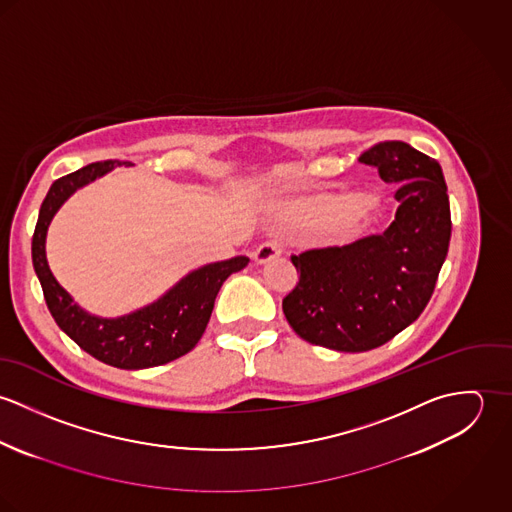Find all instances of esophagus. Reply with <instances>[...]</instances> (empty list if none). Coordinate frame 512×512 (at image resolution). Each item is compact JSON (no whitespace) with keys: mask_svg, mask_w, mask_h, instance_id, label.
<instances>
[{"mask_svg":"<svg viewBox=\"0 0 512 512\" xmlns=\"http://www.w3.org/2000/svg\"><path fill=\"white\" fill-rule=\"evenodd\" d=\"M282 256V246L274 240H268V242H262L254 252H252V258L258 262V264H268L272 262L274 258Z\"/></svg>","mask_w":512,"mask_h":512,"instance_id":"esophagus-1","label":"esophagus"}]
</instances>
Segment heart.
Returning <instances> with one entry per match:
<instances>
[{"label":"heart","mask_w":512,"mask_h":512,"mask_svg":"<svg viewBox=\"0 0 512 512\" xmlns=\"http://www.w3.org/2000/svg\"><path fill=\"white\" fill-rule=\"evenodd\" d=\"M297 219L309 220L315 224H333L355 215H363L372 209L370 197H357L351 193L337 195H319L313 199H303L290 205Z\"/></svg>","instance_id":"b5f03b06"}]
</instances>
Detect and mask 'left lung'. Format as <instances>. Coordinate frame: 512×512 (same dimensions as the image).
<instances>
[{"instance_id":"8db88e82","label":"left lung","mask_w":512,"mask_h":512,"mask_svg":"<svg viewBox=\"0 0 512 512\" xmlns=\"http://www.w3.org/2000/svg\"><path fill=\"white\" fill-rule=\"evenodd\" d=\"M400 203L392 224L347 246L292 256L299 282L282 301L293 331L341 353L376 349L426 309L445 262L451 215L438 161L404 142H380L359 157Z\"/></svg>"}]
</instances>
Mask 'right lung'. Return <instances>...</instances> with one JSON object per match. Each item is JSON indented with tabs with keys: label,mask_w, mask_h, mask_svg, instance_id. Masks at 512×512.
<instances>
[{
	"label": "right lung",
	"mask_w": 512,
	"mask_h": 512,
	"mask_svg": "<svg viewBox=\"0 0 512 512\" xmlns=\"http://www.w3.org/2000/svg\"><path fill=\"white\" fill-rule=\"evenodd\" d=\"M120 161H96L57 179L39 211L31 242L33 268L41 282L47 307L57 325L94 359L126 370H140L171 363L187 355L203 337L215 299L224 280L246 268V256L203 266L185 276L155 303L118 319L86 313L55 280L45 256V236L51 219L76 189L102 177Z\"/></svg>",
	"instance_id": "obj_1"
}]
</instances>
